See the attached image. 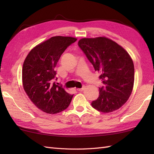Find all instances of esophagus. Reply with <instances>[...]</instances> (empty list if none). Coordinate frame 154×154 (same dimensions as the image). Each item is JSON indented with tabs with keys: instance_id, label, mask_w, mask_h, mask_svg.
Instances as JSON below:
<instances>
[{
	"instance_id": "34e87169",
	"label": "esophagus",
	"mask_w": 154,
	"mask_h": 154,
	"mask_svg": "<svg viewBox=\"0 0 154 154\" xmlns=\"http://www.w3.org/2000/svg\"><path fill=\"white\" fill-rule=\"evenodd\" d=\"M84 89H85V87H82V88H81V89H77V91H79V92H82V91H83Z\"/></svg>"
}]
</instances>
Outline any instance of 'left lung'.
Here are the masks:
<instances>
[{"label": "left lung", "instance_id": "obj_1", "mask_svg": "<svg viewBox=\"0 0 154 154\" xmlns=\"http://www.w3.org/2000/svg\"><path fill=\"white\" fill-rule=\"evenodd\" d=\"M78 45L95 71L100 73L104 86L91 105L101 112L119 109L129 99L134 82V67L128 53L120 45L106 37L82 38Z\"/></svg>", "mask_w": 154, "mask_h": 154}]
</instances>
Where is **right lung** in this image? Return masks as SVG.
I'll list each match as a JSON object with an SVG mask.
<instances>
[{
	"mask_svg": "<svg viewBox=\"0 0 154 154\" xmlns=\"http://www.w3.org/2000/svg\"><path fill=\"white\" fill-rule=\"evenodd\" d=\"M76 40L72 37H51L32 49L24 61L23 87L32 102L44 112L56 114L65 110L73 97L53 80L61 54Z\"/></svg>",
	"mask_w": 154,
	"mask_h": 154,
	"instance_id": "add662e5",
	"label": "right lung"
}]
</instances>
